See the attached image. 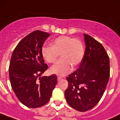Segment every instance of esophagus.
Instances as JSON below:
<instances>
[{
    "mask_svg": "<svg viewBox=\"0 0 120 120\" xmlns=\"http://www.w3.org/2000/svg\"><path fill=\"white\" fill-rule=\"evenodd\" d=\"M61 79H62V78H61V77H57V81H60Z\"/></svg>",
    "mask_w": 120,
    "mask_h": 120,
    "instance_id": "obj_1",
    "label": "esophagus"
}]
</instances>
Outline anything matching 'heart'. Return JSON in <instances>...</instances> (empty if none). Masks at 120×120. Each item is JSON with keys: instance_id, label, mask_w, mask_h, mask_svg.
Returning <instances> with one entry per match:
<instances>
[{"instance_id": "b5f03b06", "label": "heart", "mask_w": 120, "mask_h": 120, "mask_svg": "<svg viewBox=\"0 0 120 120\" xmlns=\"http://www.w3.org/2000/svg\"><path fill=\"white\" fill-rule=\"evenodd\" d=\"M41 53L45 60L49 63H54L60 54L61 59L52 67L50 71L59 76H64L71 71L72 66L77 67L81 63L84 49L79 39L61 36L52 42V46H43Z\"/></svg>"}]
</instances>
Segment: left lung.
Here are the masks:
<instances>
[{
    "label": "left lung",
    "mask_w": 120,
    "mask_h": 120,
    "mask_svg": "<svg viewBox=\"0 0 120 120\" xmlns=\"http://www.w3.org/2000/svg\"><path fill=\"white\" fill-rule=\"evenodd\" d=\"M86 49L77 70L67 77L65 91L68 104L79 112L92 109L99 103L110 77V60L102 45L84 34Z\"/></svg>",
    "instance_id": "obj_1"
}]
</instances>
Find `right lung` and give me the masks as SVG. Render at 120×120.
I'll use <instances>...</instances> for the list:
<instances>
[{"label":"right lung","mask_w":120,"mask_h":120,"mask_svg":"<svg viewBox=\"0 0 120 120\" xmlns=\"http://www.w3.org/2000/svg\"><path fill=\"white\" fill-rule=\"evenodd\" d=\"M50 35L40 30L32 32L18 43L10 59L8 73L11 88L18 99L30 108L46 105L57 82L55 74L41 77L48 68L41 49Z\"/></svg>","instance_id":"1"}]
</instances>
